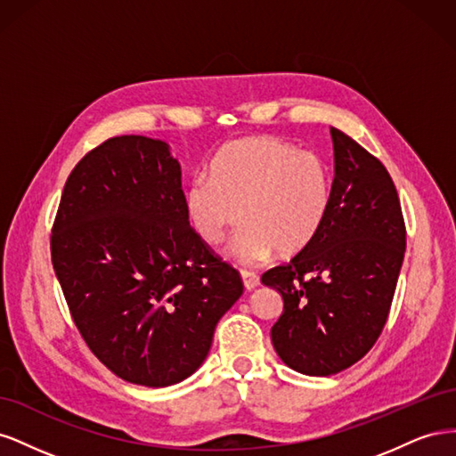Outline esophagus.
<instances>
[{"label":"esophagus","mask_w":456,"mask_h":456,"mask_svg":"<svg viewBox=\"0 0 456 456\" xmlns=\"http://www.w3.org/2000/svg\"><path fill=\"white\" fill-rule=\"evenodd\" d=\"M241 280H243V285L247 291H253V289L258 287V283H260V278L251 270H241Z\"/></svg>","instance_id":"34e87169"}]
</instances>
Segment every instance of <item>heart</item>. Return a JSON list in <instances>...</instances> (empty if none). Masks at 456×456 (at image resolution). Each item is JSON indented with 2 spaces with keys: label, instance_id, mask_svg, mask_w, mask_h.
<instances>
[{
  "label": "heart",
  "instance_id": "obj_1",
  "mask_svg": "<svg viewBox=\"0 0 456 456\" xmlns=\"http://www.w3.org/2000/svg\"><path fill=\"white\" fill-rule=\"evenodd\" d=\"M330 207V175L310 150H295L273 136H247L220 148L209 176H196L186 191V211L198 236L218 243L245 224L232 255L245 265L278 249H305L325 223Z\"/></svg>",
  "mask_w": 456,
  "mask_h": 456
}]
</instances>
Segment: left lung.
Returning <instances> with one entry per match:
<instances>
[{
	"instance_id": "obj_1",
	"label": "left lung",
	"mask_w": 456,
	"mask_h": 456,
	"mask_svg": "<svg viewBox=\"0 0 456 456\" xmlns=\"http://www.w3.org/2000/svg\"><path fill=\"white\" fill-rule=\"evenodd\" d=\"M330 136L335 178L325 223L291 262L262 273L283 297L273 348L312 377L337 375L372 348L407 245L402 203L382 161L335 127Z\"/></svg>"
}]
</instances>
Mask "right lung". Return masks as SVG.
Here are the masks:
<instances>
[{
	"mask_svg": "<svg viewBox=\"0 0 456 456\" xmlns=\"http://www.w3.org/2000/svg\"><path fill=\"white\" fill-rule=\"evenodd\" d=\"M51 260L89 350L150 388L203 363L218 320L243 293L240 272L190 226L169 146L141 134L114 136L77 161Z\"/></svg>",
	"mask_w": 456,
	"mask_h": 456,
	"instance_id": "obj_1",
	"label": "right lung"
}]
</instances>
